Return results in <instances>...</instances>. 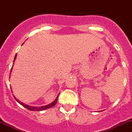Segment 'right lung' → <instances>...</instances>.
<instances>
[{
	"mask_svg": "<svg viewBox=\"0 0 132 132\" xmlns=\"http://www.w3.org/2000/svg\"><path fill=\"white\" fill-rule=\"evenodd\" d=\"M16 56H17V55H15V56L14 60H13V61H15V60ZM12 68H11V71H12ZM59 95H58V96L56 97V98L55 100V101H54L53 102H52V103H50V104H49V105H47L39 107V108H38V107H37V108H35V107H30V106H29V105H24V103H21V102H19V101H18V100L16 99V98H15V97H14V98H15V99L16 100V101H17V102H19V103H20L21 105H23V106L24 107V108H27V109H29V110H30V111H43V110H45V109H49V108H52V107H53L54 105H56V102H57V101H58V98H59Z\"/></svg>",
	"mask_w": 132,
	"mask_h": 132,
	"instance_id": "right-lung-1",
	"label": "right lung"
}]
</instances>
